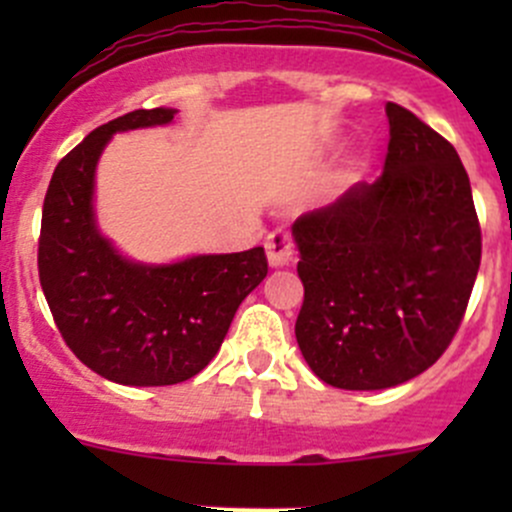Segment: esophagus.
Segmentation results:
<instances>
[{
	"label": "esophagus",
	"instance_id": "obj_1",
	"mask_svg": "<svg viewBox=\"0 0 512 512\" xmlns=\"http://www.w3.org/2000/svg\"><path fill=\"white\" fill-rule=\"evenodd\" d=\"M265 247H267V262H270V267H285L292 262L294 245H292V237H289L287 232L282 230L272 232V235L267 237Z\"/></svg>",
	"mask_w": 512,
	"mask_h": 512
}]
</instances>
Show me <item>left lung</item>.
<instances>
[{
	"label": "left lung",
	"instance_id": "left-lung-1",
	"mask_svg": "<svg viewBox=\"0 0 512 512\" xmlns=\"http://www.w3.org/2000/svg\"><path fill=\"white\" fill-rule=\"evenodd\" d=\"M386 118L384 173L292 225L304 285L299 352L324 384L347 391L391 389L436 364L480 267L456 148L396 103Z\"/></svg>",
	"mask_w": 512,
	"mask_h": 512
}]
</instances>
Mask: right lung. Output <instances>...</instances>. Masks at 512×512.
Segmentation results:
<instances>
[{
  "mask_svg": "<svg viewBox=\"0 0 512 512\" xmlns=\"http://www.w3.org/2000/svg\"><path fill=\"white\" fill-rule=\"evenodd\" d=\"M175 108H141L91 131L51 175L39 237V280L69 349L103 379L170 386L220 352L242 299L267 277L262 247L138 262L96 220V168L116 133L168 126Z\"/></svg>",
  "mask_w": 512,
  "mask_h": 512,
  "instance_id": "obj_1",
  "label": "right lung"
}]
</instances>
